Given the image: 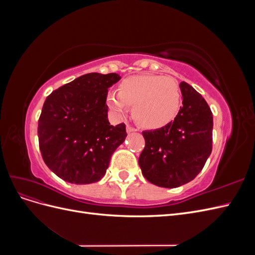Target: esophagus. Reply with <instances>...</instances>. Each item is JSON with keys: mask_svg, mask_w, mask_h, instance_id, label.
Instances as JSON below:
<instances>
[{"mask_svg": "<svg viewBox=\"0 0 255 255\" xmlns=\"http://www.w3.org/2000/svg\"><path fill=\"white\" fill-rule=\"evenodd\" d=\"M137 128H133L132 126H127V132L129 134V133H133V132H136Z\"/></svg>", "mask_w": 255, "mask_h": 255, "instance_id": "34e87169", "label": "esophagus"}]
</instances>
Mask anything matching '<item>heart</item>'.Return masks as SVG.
Instances as JSON below:
<instances>
[{"instance_id":"heart-1","label":"heart","mask_w":255,"mask_h":255,"mask_svg":"<svg viewBox=\"0 0 255 255\" xmlns=\"http://www.w3.org/2000/svg\"><path fill=\"white\" fill-rule=\"evenodd\" d=\"M106 105L121 117L132 106L134 120L145 128H159L170 123L181 107L179 84L171 78L155 74L134 75L122 81L118 94L110 91Z\"/></svg>"}]
</instances>
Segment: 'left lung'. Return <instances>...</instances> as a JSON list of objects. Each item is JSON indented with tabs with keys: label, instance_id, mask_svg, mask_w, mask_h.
Instances as JSON below:
<instances>
[{
	"label": "left lung",
	"instance_id": "8db88e82",
	"mask_svg": "<svg viewBox=\"0 0 255 255\" xmlns=\"http://www.w3.org/2000/svg\"><path fill=\"white\" fill-rule=\"evenodd\" d=\"M183 106L167 126L144 130L138 163L143 176L159 187L174 188L192 181L212 153L213 114L189 84H180Z\"/></svg>",
	"mask_w": 255,
	"mask_h": 255
}]
</instances>
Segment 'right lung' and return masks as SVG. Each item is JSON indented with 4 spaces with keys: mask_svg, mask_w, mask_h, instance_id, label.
Here are the masks:
<instances>
[{
    "mask_svg": "<svg viewBox=\"0 0 255 255\" xmlns=\"http://www.w3.org/2000/svg\"><path fill=\"white\" fill-rule=\"evenodd\" d=\"M117 73H88L59 87L45 99L38 138L42 158L60 179L91 184L105 175L115 150L125 141V123L107 119L109 88Z\"/></svg>",
    "mask_w": 255,
    "mask_h": 255,
    "instance_id": "add662e5",
    "label": "right lung"
}]
</instances>
